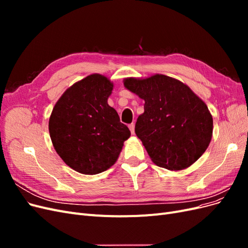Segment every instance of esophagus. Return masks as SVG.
<instances>
[{"mask_svg": "<svg viewBox=\"0 0 248 248\" xmlns=\"http://www.w3.org/2000/svg\"><path fill=\"white\" fill-rule=\"evenodd\" d=\"M128 127H129V129H130L131 133H132V134H134V124H133V123H131V124H129V125H128Z\"/></svg>", "mask_w": 248, "mask_h": 248, "instance_id": "34e87169", "label": "esophagus"}]
</instances>
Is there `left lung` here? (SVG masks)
<instances>
[{"instance_id": "left-lung-1", "label": "left lung", "mask_w": 248, "mask_h": 248, "mask_svg": "<svg viewBox=\"0 0 248 248\" xmlns=\"http://www.w3.org/2000/svg\"><path fill=\"white\" fill-rule=\"evenodd\" d=\"M124 86L145 100V111L134 131L152 161L170 170L196 162L213 132V119L205 102L183 82L162 74L126 78Z\"/></svg>"}]
</instances>
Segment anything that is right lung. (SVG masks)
Wrapping results in <instances>:
<instances>
[{
	"instance_id": "1",
	"label": "right lung",
	"mask_w": 248,
	"mask_h": 248,
	"mask_svg": "<svg viewBox=\"0 0 248 248\" xmlns=\"http://www.w3.org/2000/svg\"><path fill=\"white\" fill-rule=\"evenodd\" d=\"M111 90L106 77L92 74L66 90L50 115L52 145L67 166L81 174L109 169L130 137L128 127L108 104Z\"/></svg>"
}]
</instances>
